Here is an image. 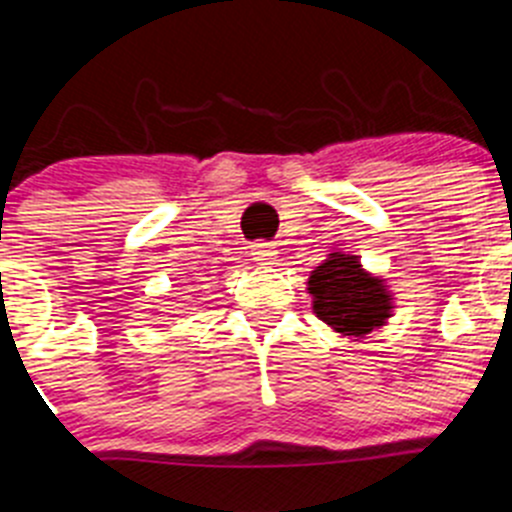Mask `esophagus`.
I'll list each match as a JSON object with an SVG mask.
<instances>
[{"label":"esophagus","mask_w":512,"mask_h":512,"mask_svg":"<svg viewBox=\"0 0 512 512\" xmlns=\"http://www.w3.org/2000/svg\"><path fill=\"white\" fill-rule=\"evenodd\" d=\"M251 256L259 261V264H271V261H274V256H277V251H274V243L259 241L251 246Z\"/></svg>","instance_id":"34e87169"}]
</instances>
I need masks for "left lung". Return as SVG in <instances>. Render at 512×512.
I'll use <instances>...</instances> for the list:
<instances>
[{
    "label": "left lung",
    "mask_w": 512,
    "mask_h": 512,
    "mask_svg": "<svg viewBox=\"0 0 512 512\" xmlns=\"http://www.w3.org/2000/svg\"><path fill=\"white\" fill-rule=\"evenodd\" d=\"M307 289L318 318L343 336H366L390 318V295L382 279L369 277L356 256L330 253L310 274Z\"/></svg>",
    "instance_id": "1"
}]
</instances>
